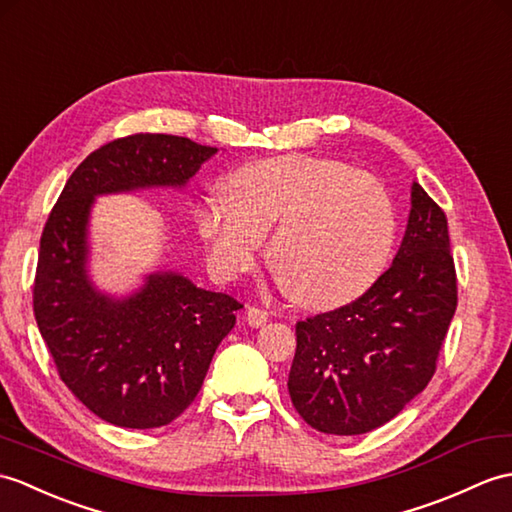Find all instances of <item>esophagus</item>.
<instances>
[{
  "label": "esophagus",
  "mask_w": 512,
  "mask_h": 512,
  "mask_svg": "<svg viewBox=\"0 0 512 512\" xmlns=\"http://www.w3.org/2000/svg\"><path fill=\"white\" fill-rule=\"evenodd\" d=\"M268 318H270L268 312L261 310V307H257V305H248V307H246V323L251 325V327L266 325Z\"/></svg>",
  "instance_id": "esophagus-1"
}]
</instances>
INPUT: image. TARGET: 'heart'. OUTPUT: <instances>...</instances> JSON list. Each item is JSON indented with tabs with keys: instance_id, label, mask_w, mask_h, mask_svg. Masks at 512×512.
Segmentation results:
<instances>
[{
	"instance_id": "obj_1",
	"label": "heart",
	"mask_w": 512,
	"mask_h": 512,
	"mask_svg": "<svg viewBox=\"0 0 512 512\" xmlns=\"http://www.w3.org/2000/svg\"><path fill=\"white\" fill-rule=\"evenodd\" d=\"M227 189L202 196L194 220L211 270L235 279L270 259L294 301L329 310L362 296L386 270L397 240L388 189L353 165L285 154L246 163Z\"/></svg>"
}]
</instances>
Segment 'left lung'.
I'll return each mask as SVG.
<instances>
[{
  "mask_svg": "<svg viewBox=\"0 0 512 512\" xmlns=\"http://www.w3.org/2000/svg\"><path fill=\"white\" fill-rule=\"evenodd\" d=\"M392 266L360 299L296 323L290 399L307 425L355 436L395 419L436 371L458 305L443 209L414 181Z\"/></svg>",
  "mask_w": 512,
  "mask_h": 512,
  "instance_id": "left-lung-1",
  "label": "left lung"
}]
</instances>
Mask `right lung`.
<instances>
[{
	"instance_id": "right-lung-1",
	"label": "right lung",
	"mask_w": 512,
	"mask_h": 512,
	"mask_svg": "<svg viewBox=\"0 0 512 512\" xmlns=\"http://www.w3.org/2000/svg\"><path fill=\"white\" fill-rule=\"evenodd\" d=\"M216 152L176 135L115 139L78 165L45 222L34 318L65 386L106 423L150 430L181 417L242 303L174 270L146 275L120 299L95 288L87 268L93 202L185 187Z\"/></svg>"
}]
</instances>
